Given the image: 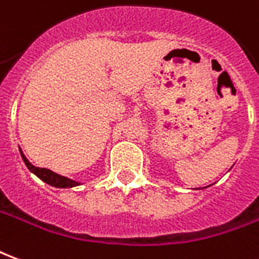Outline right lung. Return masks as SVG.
<instances>
[{"label": "right lung", "instance_id": "right-lung-1", "mask_svg": "<svg viewBox=\"0 0 259 259\" xmlns=\"http://www.w3.org/2000/svg\"><path fill=\"white\" fill-rule=\"evenodd\" d=\"M21 155H22V159H23V162H25V164L27 166V168H29L32 173L36 174L38 179L43 180L45 183H47V184L53 185V187H60V188H71V187L78 185V183L74 181V180H69L67 179V177H62V176H60V174L53 173V171L49 170V168L34 167L32 163L29 162L26 157H25V155H23L22 152H21Z\"/></svg>", "mask_w": 259, "mask_h": 259}]
</instances>
